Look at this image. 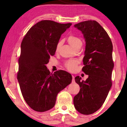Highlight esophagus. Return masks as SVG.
Wrapping results in <instances>:
<instances>
[{"mask_svg":"<svg viewBox=\"0 0 127 127\" xmlns=\"http://www.w3.org/2000/svg\"><path fill=\"white\" fill-rule=\"evenodd\" d=\"M75 83V80H74V76L72 75V83Z\"/></svg>","mask_w":127,"mask_h":127,"instance_id":"34e87169","label":"esophagus"}]
</instances>
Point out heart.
<instances>
[{
    "mask_svg": "<svg viewBox=\"0 0 127 127\" xmlns=\"http://www.w3.org/2000/svg\"><path fill=\"white\" fill-rule=\"evenodd\" d=\"M67 41L69 44L73 48H74L76 46H77L79 44H82V41L79 37L77 36L74 35L69 36L67 38ZM62 42L61 41H59L56 47V50L57 51L61 46ZM78 64V61L77 60H71L69 61L66 62L65 67H66L67 69H68L70 71H74L76 68L77 65Z\"/></svg>",
    "mask_w": 127,
    "mask_h": 127,
    "instance_id": "heart-1",
    "label": "heart"
}]
</instances>
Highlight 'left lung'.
<instances>
[{"mask_svg": "<svg viewBox=\"0 0 127 127\" xmlns=\"http://www.w3.org/2000/svg\"><path fill=\"white\" fill-rule=\"evenodd\" d=\"M74 27L82 32L86 41L82 70L88 77L86 81H81L79 76L75 77L80 90L74 97L73 103L79 113L88 115L100 108L112 87L113 44L108 34L96 21H83Z\"/></svg>", "mask_w": 127, "mask_h": 127, "instance_id": "8db88e82", "label": "left lung"}]
</instances>
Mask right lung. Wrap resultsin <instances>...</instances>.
Masks as SVG:
<instances>
[{
	"instance_id": "obj_1",
	"label": "right lung",
	"mask_w": 127,
	"mask_h": 127,
	"mask_svg": "<svg viewBox=\"0 0 127 127\" xmlns=\"http://www.w3.org/2000/svg\"><path fill=\"white\" fill-rule=\"evenodd\" d=\"M71 25L41 21L22 40L17 79L25 102L36 112L53 108L58 94L72 82L69 73L60 70L51 74L46 66L50 56L55 54L61 36Z\"/></svg>"
}]
</instances>
